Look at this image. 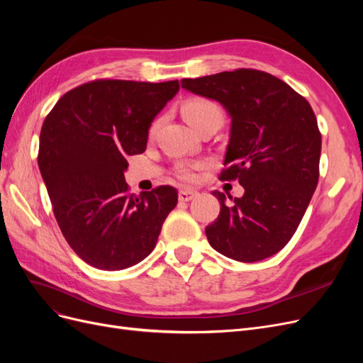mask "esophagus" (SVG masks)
<instances>
[{"mask_svg": "<svg viewBox=\"0 0 363 363\" xmlns=\"http://www.w3.org/2000/svg\"><path fill=\"white\" fill-rule=\"evenodd\" d=\"M196 195H199V192L194 191V189H182V191L179 192V200H180V201H184V203H188V201L194 200Z\"/></svg>", "mask_w": 363, "mask_h": 363, "instance_id": "esophagus-1", "label": "esophagus"}]
</instances>
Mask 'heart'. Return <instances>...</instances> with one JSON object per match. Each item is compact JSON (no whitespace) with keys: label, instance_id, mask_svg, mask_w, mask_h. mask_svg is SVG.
<instances>
[{"label":"heart","instance_id":"obj_1","mask_svg":"<svg viewBox=\"0 0 363 363\" xmlns=\"http://www.w3.org/2000/svg\"><path fill=\"white\" fill-rule=\"evenodd\" d=\"M183 116L196 130L203 124L208 123V121L223 119V112H221V108L218 107V104H215L213 101L203 100V98H194V100H189L184 103ZM177 175L184 182H194L196 177L191 167H182L177 171Z\"/></svg>","mask_w":363,"mask_h":363}]
</instances>
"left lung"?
Instances as JSON below:
<instances>
[{
  "label": "left lung",
  "instance_id": "8db88e82",
  "mask_svg": "<svg viewBox=\"0 0 363 363\" xmlns=\"http://www.w3.org/2000/svg\"><path fill=\"white\" fill-rule=\"evenodd\" d=\"M182 87L225 108L232 125L221 179L245 189L232 203L212 192L221 212L206 227L208 244L239 262L271 257L294 236L320 177L321 135L311 104L256 69L183 79Z\"/></svg>",
  "mask_w": 363,
  "mask_h": 363
}]
</instances>
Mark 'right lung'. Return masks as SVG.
I'll return each instance as SVG.
<instances>
[{"instance_id":"right-lung-1","label":"right lung","mask_w":363,"mask_h":363,"mask_svg":"<svg viewBox=\"0 0 363 363\" xmlns=\"http://www.w3.org/2000/svg\"><path fill=\"white\" fill-rule=\"evenodd\" d=\"M179 89V80H96L65 94L43 121L38 163L54 216L94 268L119 271L144 260L177 206L172 186L130 194L124 172Z\"/></svg>"}]
</instances>
